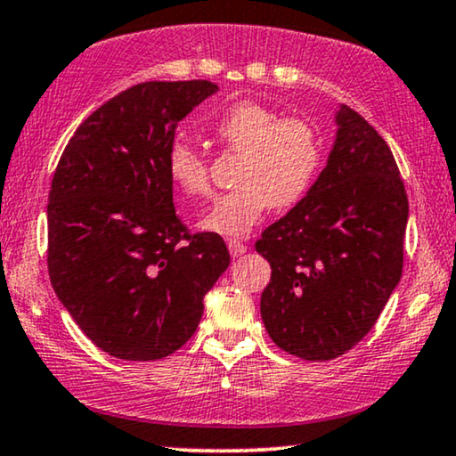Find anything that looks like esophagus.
<instances>
[{
    "instance_id": "obj_1",
    "label": "esophagus",
    "mask_w": 456,
    "mask_h": 456,
    "mask_svg": "<svg viewBox=\"0 0 456 456\" xmlns=\"http://www.w3.org/2000/svg\"><path fill=\"white\" fill-rule=\"evenodd\" d=\"M227 246H229V252H232L233 258L241 256V254L248 250V246L244 244V241H240V240H229Z\"/></svg>"
}]
</instances>
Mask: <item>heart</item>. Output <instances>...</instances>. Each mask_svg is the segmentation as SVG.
I'll return each instance as SVG.
<instances>
[{
	"mask_svg": "<svg viewBox=\"0 0 456 456\" xmlns=\"http://www.w3.org/2000/svg\"><path fill=\"white\" fill-rule=\"evenodd\" d=\"M215 135L229 151L241 154L235 185L218 196L200 227L218 235H246L266 208L285 210L311 191L323 167L325 143L317 126L298 117H281L258 102H238L215 123ZM167 171L187 196L212 191L210 165L191 143L177 139L168 150Z\"/></svg>",
	"mask_w": 456,
	"mask_h": 456,
	"instance_id": "1",
	"label": "heart"
}]
</instances>
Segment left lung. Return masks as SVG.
I'll use <instances>...</instances> for the list:
<instances>
[{"label": "left lung", "instance_id": "obj_1", "mask_svg": "<svg viewBox=\"0 0 456 456\" xmlns=\"http://www.w3.org/2000/svg\"><path fill=\"white\" fill-rule=\"evenodd\" d=\"M338 125L311 191L254 244L273 271L263 323L305 361L338 359L359 344L403 275L409 200L392 150L350 108Z\"/></svg>", "mask_w": 456, "mask_h": 456}]
</instances>
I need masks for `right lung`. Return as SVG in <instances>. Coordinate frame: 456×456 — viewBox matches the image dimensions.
<instances>
[{
	"label": "right lung",
	"instance_id": "1",
	"mask_svg": "<svg viewBox=\"0 0 456 456\" xmlns=\"http://www.w3.org/2000/svg\"><path fill=\"white\" fill-rule=\"evenodd\" d=\"M215 91L212 81L133 85L78 125L53 173V291L85 336L117 359L179 350L232 260L221 235L191 233L181 221L167 171L175 126Z\"/></svg>",
	"mask_w": 456,
	"mask_h": 456
}]
</instances>
